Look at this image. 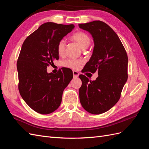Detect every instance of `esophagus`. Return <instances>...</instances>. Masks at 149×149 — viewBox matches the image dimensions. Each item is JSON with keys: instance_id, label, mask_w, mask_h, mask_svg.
Segmentation results:
<instances>
[{"instance_id": "34e87169", "label": "esophagus", "mask_w": 149, "mask_h": 149, "mask_svg": "<svg viewBox=\"0 0 149 149\" xmlns=\"http://www.w3.org/2000/svg\"><path fill=\"white\" fill-rule=\"evenodd\" d=\"M73 74L74 78H77V77H78V76H79V73L76 71H73Z\"/></svg>"}]
</instances>
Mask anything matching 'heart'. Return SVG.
I'll use <instances>...</instances> for the list:
<instances>
[{"instance_id":"1","label":"heart","mask_w":149,"mask_h":149,"mask_svg":"<svg viewBox=\"0 0 149 149\" xmlns=\"http://www.w3.org/2000/svg\"><path fill=\"white\" fill-rule=\"evenodd\" d=\"M70 38L73 41L77 42L83 49L88 48L91 44V38L89 36L83 31H78L72 35ZM66 42L63 39L58 41L56 44V52L60 56H63L65 53ZM83 60L81 59L70 58L63 62L64 66L73 70H78L80 66L83 63Z\"/></svg>"}]
</instances>
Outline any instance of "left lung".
Here are the masks:
<instances>
[{"mask_svg":"<svg viewBox=\"0 0 149 149\" xmlns=\"http://www.w3.org/2000/svg\"><path fill=\"white\" fill-rule=\"evenodd\" d=\"M93 37V55L84 67V72L98 71L95 81L80 74L82 85L79 100L84 109L93 114L104 113L113 107L120 97L128 78V57L119 37L110 26L100 20L78 25Z\"/></svg>","mask_w":149,"mask_h":149,"instance_id":"obj_1","label":"left lung"}]
</instances>
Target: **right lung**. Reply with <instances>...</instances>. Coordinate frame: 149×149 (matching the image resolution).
<instances>
[{
  "label": "right lung",
  "mask_w": 149,
  "mask_h": 149,
  "mask_svg": "<svg viewBox=\"0 0 149 149\" xmlns=\"http://www.w3.org/2000/svg\"><path fill=\"white\" fill-rule=\"evenodd\" d=\"M74 27L47 22L28 36L17 62L19 91L29 106L38 113L48 114L59 107L63 92L73 78L70 68L48 73L47 66L59 59L56 44Z\"/></svg>",
  "instance_id": "1"
}]
</instances>
